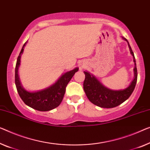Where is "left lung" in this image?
<instances>
[{
    "label": "left lung",
    "mask_w": 150,
    "mask_h": 150,
    "mask_svg": "<svg viewBox=\"0 0 150 150\" xmlns=\"http://www.w3.org/2000/svg\"><path fill=\"white\" fill-rule=\"evenodd\" d=\"M122 38L127 41L128 44L130 53L133 56L134 65H135L133 69L134 78L127 88L118 90L109 89L104 86L94 75L91 74L88 71H83L86 75L83 82L85 93L91 103L101 108H111L118 106L130 97L135 88L137 79V71L136 67L135 59L129 42L123 37H122Z\"/></svg>",
    "instance_id": "obj_1"
}]
</instances>
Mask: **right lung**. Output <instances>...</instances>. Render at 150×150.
<instances>
[{
  "mask_svg": "<svg viewBox=\"0 0 150 150\" xmlns=\"http://www.w3.org/2000/svg\"><path fill=\"white\" fill-rule=\"evenodd\" d=\"M27 41L22 47L21 52L17 58L15 67V85L20 98L27 106L39 111H49L57 108L61 103L65 93L66 87L72 79L73 75L79 70L76 67L62 74L57 81L48 88L40 90L30 91H28L22 86L19 77V69L21 62V57L23 53L24 47Z\"/></svg>",
  "mask_w": 150,
  "mask_h": 150,
  "instance_id": "right-lung-1",
  "label": "right lung"
}]
</instances>
